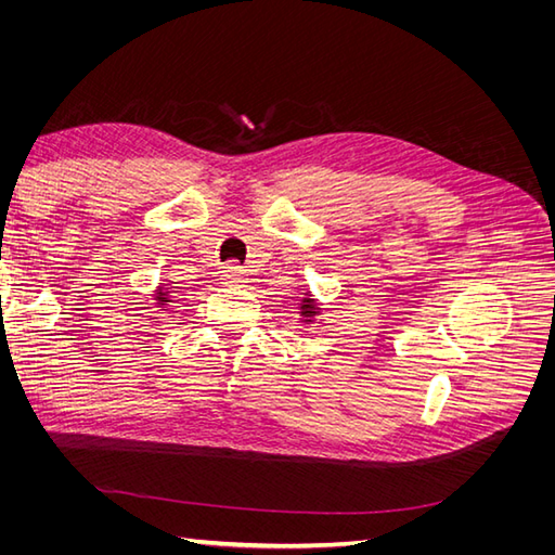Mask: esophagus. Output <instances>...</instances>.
Masks as SVG:
<instances>
[{
  "mask_svg": "<svg viewBox=\"0 0 555 555\" xmlns=\"http://www.w3.org/2000/svg\"><path fill=\"white\" fill-rule=\"evenodd\" d=\"M222 282H224V284H229V287H238V284H243V282H245L243 268H241V266H236V263H229V266H224V271H222Z\"/></svg>",
  "mask_w": 555,
  "mask_h": 555,
  "instance_id": "34e87169",
  "label": "esophagus"
}]
</instances>
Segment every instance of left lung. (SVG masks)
<instances>
[{
  "label": "left lung",
  "instance_id": "1",
  "mask_svg": "<svg viewBox=\"0 0 555 555\" xmlns=\"http://www.w3.org/2000/svg\"><path fill=\"white\" fill-rule=\"evenodd\" d=\"M300 314H304L308 322H310V317L312 314H317V308H314V298H310V294L304 298V304H300Z\"/></svg>",
  "mask_w": 555,
  "mask_h": 555
}]
</instances>
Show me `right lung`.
I'll use <instances>...</instances> for the list:
<instances>
[{
    "mask_svg": "<svg viewBox=\"0 0 555 555\" xmlns=\"http://www.w3.org/2000/svg\"><path fill=\"white\" fill-rule=\"evenodd\" d=\"M155 298H157V304H159V306H166V304H171V300H169V298H166L164 289H157V296H155Z\"/></svg>",
    "mask_w": 555,
    "mask_h": 555,
    "instance_id": "add662e5",
    "label": "right lung"
}]
</instances>
